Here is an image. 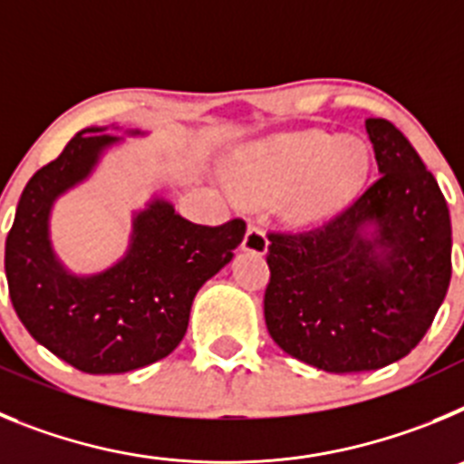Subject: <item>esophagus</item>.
<instances>
[{"label":"esophagus","instance_id":"esophagus-1","mask_svg":"<svg viewBox=\"0 0 464 464\" xmlns=\"http://www.w3.org/2000/svg\"><path fill=\"white\" fill-rule=\"evenodd\" d=\"M267 246H269V239L267 235H265V229H262L260 225H253V223L248 225L244 241H241V248L248 253H256V256H265V253H267Z\"/></svg>","mask_w":464,"mask_h":464}]
</instances>
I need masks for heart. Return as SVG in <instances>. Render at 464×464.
<instances>
[{"label": "heart", "mask_w": 464, "mask_h": 464, "mask_svg": "<svg viewBox=\"0 0 464 464\" xmlns=\"http://www.w3.org/2000/svg\"><path fill=\"white\" fill-rule=\"evenodd\" d=\"M370 167L372 150L360 137L306 130L246 150L232 169V186L246 199H269L288 190L283 202L288 218L309 223L353 197Z\"/></svg>", "instance_id": "heart-1"}]
</instances>
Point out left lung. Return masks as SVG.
I'll use <instances>...</instances> for the list:
<instances>
[{"mask_svg": "<svg viewBox=\"0 0 464 464\" xmlns=\"http://www.w3.org/2000/svg\"><path fill=\"white\" fill-rule=\"evenodd\" d=\"M381 176L353 204L304 232H269L265 323L293 358L332 374L409 355L450 281L449 207L409 139L370 118ZM367 224L377 229L362 235Z\"/></svg>", "mask_w": 464, "mask_h": 464, "instance_id": "left-lung-1", "label": "left lung"}]
</instances>
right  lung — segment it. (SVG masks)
Listing matches in <instances>:
<instances>
[{
  "label": "right lung",
  "mask_w": 464,
  "mask_h": 464,
  "mask_svg": "<svg viewBox=\"0 0 464 464\" xmlns=\"http://www.w3.org/2000/svg\"><path fill=\"white\" fill-rule=\"evenodd\" d=\"M118 137L88 127L32 176L6 237L8 295L32 337L85 374H122L167 358L188 330L197 290L232 260L246 223L208 227L155 199L134 218L130 251L94 276H72L55 260L48 216L83 181Z\"/></svg>",
  "instance_id": "add662e5"
}]
</instances>
